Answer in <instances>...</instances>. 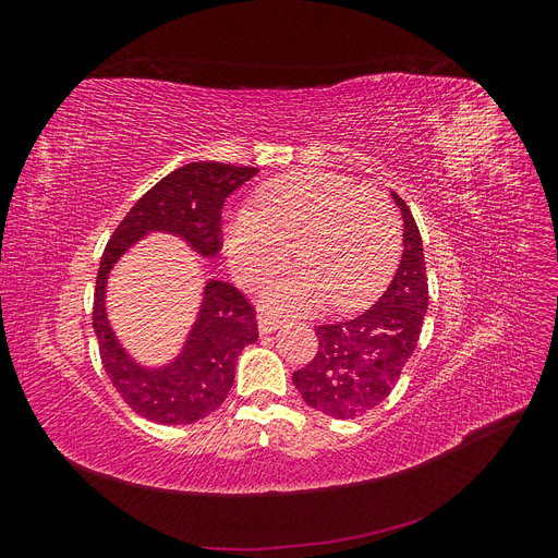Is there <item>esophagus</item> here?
Returning a JSON list of instances; mask_svg holds the SVG:
<instances>
[{"label":"esophagus","mask_w":558,"mask_h":558,"mask_svg":"<svg viewBox=\"0 0 558 558\" xmlns=\"http://www.w3.org/2000/svg\"><path fill=\"white\" fill-rule=\"evenodd\" d=\"M281 324H283V320H281L279 316H275V314H269V312H260V314H258V330H260L263 335L277 330Z\"/></svg>","instance_id":"34e87169"}]
</instances>
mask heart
Here are the masks:
<instances>
[{
    "label": "heart",
    "mask_w": 558,
    "mask_h": 558,
    "mask_svg": "<svg viewBox=\"0 0 558 558\" xmlns=\"http://www.w3.org/2000/svg\"><path fill=\"white\" fill-rule=\"evenodd\" d=\"M226 256L244 283L267 279L291 256L300 267L267 291L283 310L328 298L337 310L373 300L400 251L398 214L381 191L332 172H295L269 181L258 209H238L226 223Z\"/></svg>",
    "instance_id": "heart-1"
}]
</instances>
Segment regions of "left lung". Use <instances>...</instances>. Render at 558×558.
I'll use <instances>...</instances> for the list:
<instances>
[{"label": "left lung", "mask_w": 558, "mask_h": 558, "mask_svg": "<svg viewBox=\"0 0 558 558\" xmlns=\"http://www.w3.org/2000/svg\"><path fill=\"white\" fill-rule=\"evenodd\" d=\"M391 195L404 221V251L396 277L369 310L316 326V356L293 373L302 400L335 418H356L388 398L412 359L426 318L424 242L410 207L400 195Z\"/></svg>", "instance_id": "1"}]
</instances>
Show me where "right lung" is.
I'll list each match as a JSON object with an SVG mask.
<instances>
[{"label": "right lung", "mask_w": 558, "mask_h": 558, "mask_svg": "<svg viewBox=\"0 0 558 558\" xmlns=\"http://www.w3.org/2000/svg\"><path fill=\"white\" fill-rule=\"evenodd\" d=\"M256 172V167L226 162L179 167L137 199L102 253L93 305L99 356L105 373L132 412L154 424H193L221 408L234 381L240 351L258 340L256 310L232 283L211 279L205 286V298L183 351L170 365L148 369L128 356L109 326L105 310L107 277L118 258L148 232H172L199 256H216L223 246V202Z\"/></svg>", "instance_id": "right-lung-1"}]
</instances>
